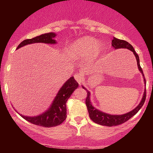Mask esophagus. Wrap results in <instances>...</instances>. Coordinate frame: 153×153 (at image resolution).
<instances>
[{"mask_svg": "<svg viewBox=\"0 0 153 153\" xmlns=\"http://www.w3.org/2000/svg\"><path fill=\"white\" fill-rule=\"evenodd\" d=\"M75 78L79 84H81L84 80L83 75H82L81 74H76L75 76Z\"/></svg>", "mask_w": 153, "mask_h": 153, "instance_id": "1", "label": "esophagus"}]
</instances>
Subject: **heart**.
Segmentation results:
<instances>
[{
	"instance_id": "heart-1",
	"label": "heart",
	"mask_w": 153,
	"mask_h": 153,
	"mask_svg": "<svg viewBox=\"0 0 153 153\" xmlns=\"http://www.w3.org/2000/svg\"><path fill=\"white\" fill-rule=\"evenodd\" d=\"M102 50V45L98 42L97 39L87 36L79 38L71 43L68 52L74 59H82L88 56L85 62L88 65L99 58Z\"/></svg>"
}]
</instances>
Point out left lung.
Masks as SVG:
<instances>
[{
	"mask_svg": "<svg viewBox=\"0 0 153 153\" xmlns=\"http://www.w3.org/2000/svg\"><path fill=\"white\" fill-rule=\"evenodd\" d=\"M111 46L115 49V50H117V49H127V50L131 51L134 54L135 58L137 59V67L139 71H140V73H142L144 77V74L143 70H142L141 67H140V58H139L138 54L136 53L134 48L131 45L127 42L124 41V40H122V39H117L115 37H114L113 40L111 42ZM145 79L144 78V82L145 84ZM82 88H84L85 90L87 91V97L86 99H85V104H86L88 111L89 113V117L91 120L93 122H94L96 124H100V125L102 126H106V127H112V126H117V125H119V124H122L123 123H124L127 121L129 120V119L131 118L133 116L136 114L139 111V110L142 108V106H143L144 103L145 101V99H146V91H144L143 94V96L142 98L141 101L139 104L137 106V107H135L133 110H131V111L128 112V113L124 114H118V115H114V114H109L105 113V112L101 111L98 109V108H95L94 106L92 105L91 101V99H90V96H91V93L89 91H88V90L85 88L83 85H82Z\"/></svg>",
	"mask_w": 153,
	"mask_h": 153,
	"instance_id": "left-lung-1",
	"label": "left lung"
}]
</instances>
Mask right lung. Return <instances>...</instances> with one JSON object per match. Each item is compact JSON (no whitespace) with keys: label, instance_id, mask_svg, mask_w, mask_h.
<instances>
[{"label":"right lung","instance_id":"add662e5","mask_svg":"<svg viewBox=\"0 0 153 153\" xmlns=\"http://www.w3.org/2000/svg\"><path fill=\"white\" fill-rule=\"evenodd\" d=\"M56 36L57 34L55 33L50 32L43 34L32 39H25L19 44L16 50L30 44L45 43L54 45L57 43L56 40L54 39ZM77 88H78V83L74 79V77H71L60 88L52 104L47 111L41 114L34 117L24 116L22 114H19L31 124L41 127H52L59 125L65 120L67 117V101L71 97L74 91L76 90Z\"/></svg>","mask_w":153,"mask_h":153}]
</instances>
